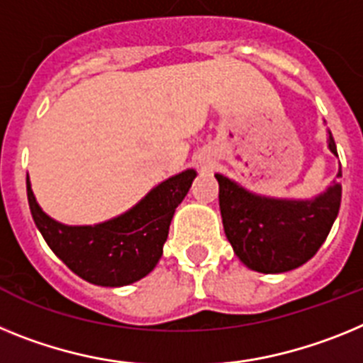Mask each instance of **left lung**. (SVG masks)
<instances>
[{"instance_id": "left-lung-1", "label": "left lung", "mask_w": 363, "mask_h": 363, "mask_svg": "<svg viewBox=\"0 0 363 363\" xmlns=\"http://www.w3.org/2000/svg\"><path fill=\"white\" fill-rule=\"evenodd\" d=\"M327 143L338 157L330 133ZM216 179L226 238L248 269L263 274L289 272L307 263L329 235L342 203L340 182L311 201H292L261 197L219 173Z\"/></svg>"}]
</instances>
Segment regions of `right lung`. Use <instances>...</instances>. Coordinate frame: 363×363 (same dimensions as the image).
<instances>
[{
  "instance_id": "right-lung-1",
  "label": "right lung",
  "mask_w": 363,
  "mask_h": 363,
  "mask_svg": "<svg viewBox=\"0 0 363 363\" xmlns=\"http://www.w3.org/2000/svg\"><path fill=\"white\" fill-rule=\"evenodd\" d=\"M195 175V169H186L169 177L131 210L94 226H67L50 219L36 203L29 179L27 199L45 242L72 272L93 285L124 286L155 269L175 208Z\"/></svg>"
}]
</instances>
